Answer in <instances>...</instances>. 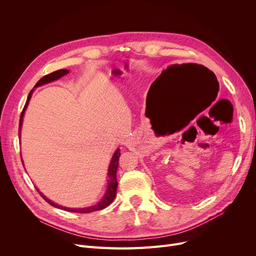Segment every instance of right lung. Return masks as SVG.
Returning <instances> with one entry per match:
<instances>
[{
  "mask_svg": "<svg viewBox=\"0 0 256 256\" xmlns=\"http://www.w3.org/2000/svg\"><path fill=\"white\" fill-rule=\"evenodd\" d=\"M70 72V70H56L52 74H48L44 76H42V78H40L38 82L36 83V85L34 86V88L36 87H39L42 85H44V84H48V83H50L52 82V80H56L58 78H60L61 76H65ZM34 89H32L29 93V96L28 98H26V104L24 106L22 109V112L20 114V130H18V136L20 137V128H22V117H24V111L26 109V106H28V104L31 100V96H32V93H33ZM119 156H120V150L118 148L114 154H113V158L111 160V163H110V166H109V172H108V176H109V180H108V186H106V192L104 196V198L100 201V202L96 206H89V208H63V206H58L57 204H54L52 201H50V199H48L42 192H40L38 189L37 192L40 194V196H42L48 204H50V206H55L57 208H62V210H65L67 212H80V214H87V212H92L94 210H102L104 208H106L108 206H110L113 200L115 199L116 197V191H117V178H116V172H117V169H118V160H119ZM24 165V164H22Z\"/></svg>",
  "mask_w": 256,
  "mask_h": 256,
  "instance_id": "right-lung-1",
  "label": "right lung"
}]
</instances>
